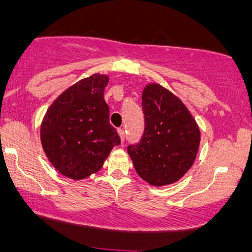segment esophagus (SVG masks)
Masks as SVG:
<instances>
[{"label": "esophagus", "instance_id": "34e87169", "mask_svg": "<svg viewBox=\"0 0 252 252\" xmlns=\"http://www.w3.org/2000/svg\"><path fill=\"white\" fill-rule=\"evenodd\" d=\"M118 134H119V136H120V140H121V142L125 141V131H124L123 128H119V129H118Z\"/></svg>", "mask_w": 252, "mask_h": 252}]
</instances>
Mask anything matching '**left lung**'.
<instances>
[{"label":"left lung","mask_w":252,"mask_h":252,"mask_svg":"<svg viewBox=\"0 0 252 252\" xmlns=\"http://www.w3.org/2000/svg\"><path fill=\"white\" fill-rule=\"evenodd\" d=\"M145 132L127 147L138 175L154 187L179 181L196 159L201 133L197 123L169 90L157 83L142 91Z\"/></svg>","instance_id":"1"}]
</instances>
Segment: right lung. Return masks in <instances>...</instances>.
Instances as JSON below:
<instances>
[{
    "mask_svg": "<svg viewBox=\"0 0 252 252\" xmlns=\"http://www.w3.org/2000/svg\"><path fill=\"white\" fill-rule=\"evenodd\" d=\"M108 76L94 73L58 95L40 124L43 151L62 175L73 180L97 173L120 144L108 123L110 108L104 100Z\"/></svg>",
    "mask_w": 252,
    "mask_h": 252,
    "instance_id": "add662e5",
    "label": "right lung"
}]
</instances>
